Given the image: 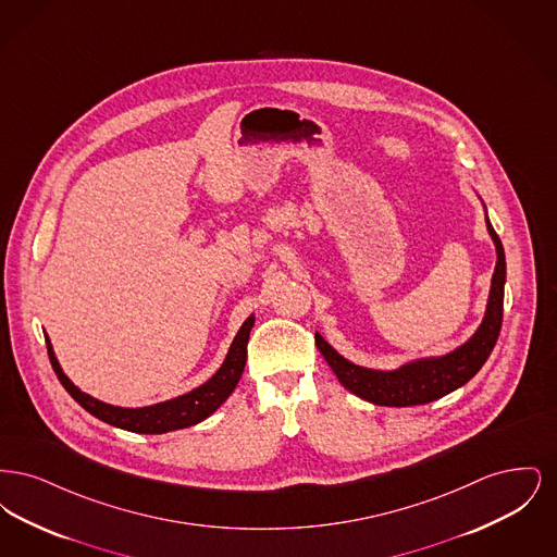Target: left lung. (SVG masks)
<instances>
[{
    "instance_id": "8db88e82",
    "label": "left lung",
    "mask_w": 557,
    "mask_h": 557,
    "mask_svg": "<svg viewBox=\"0 0 557 557\" xmlns=\"http://www.w3.org/2000/svg\"><path fill=\"white\" fill-rule=\"evenodd\" d=\"M484 221H486V232L495 244L497 263L491 277V290H488L484 318L480 321L476 332L466 343L455 346L449 352L409 359L397 366L395 370H373L366 366H357L350 359L343 357L334 346L327 345V341L315 332L319 352L323 355V359L336 373V377L341 380L346 391H350L352 395L363 400H370L373 405L411 407V405H424L430 400L445 397L476 375L499 338L502 319H504V244L495 234L488 221V214L484 216Z\"/></svg>"
}]
</instances>
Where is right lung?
I'll use <instances>...</instances> for the list:
<instances>
[{
  "mask_svg": "<svg viewBox=\"0 0 557 557\" xmlns=\"http://www.w3.org/2000/svg\"><path fill=\"white\" fill-rule=\"evenodd\" d=\"M252 325H255V315H250L242 323L221 368L214 371L205 384L187 391L180 397L166 398V400L146 405V407H119V405H110L100 398L83 393L79 386H75L71 382V377L60 368L50 336L48 334H44V336H46L48 355H50L58 380L62 382L66 393L75 398L85 411H89L94 418H98L107 424L127 430V432L164 434V432L200 424L230 398L234 388L238 386L242 371L246 366V345H248Z\"/></svg>",
  "mask_w": 557,
  "mask_h": 557,
  "instance_id": "1",
  "label": "right lung"
}]
</instances>
